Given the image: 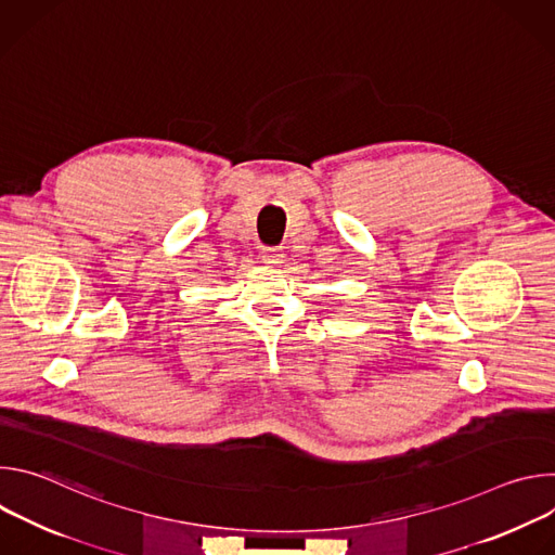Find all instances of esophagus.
Returning <instances> with one entry per match:
<instances>
[{"mask_svg": "<svg viewBox=\"0 0 555 555\" xmlns=\"http://www.w3.org/2000/svg\"><path fill=\"white\" fill-rule=\"evenodd\" d=\"M261 259L268 266H279L283 261V250L281 248H263L261 250Z\"/></svg>", "mask_w": 555, "mask_h": 555, "instance_id": "obj_1", "label": "esophagus"}]
</instances>
